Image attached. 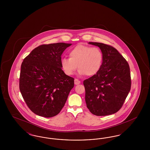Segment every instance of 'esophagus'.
Instances as JSON below:
<instances>
[{
  "mask_svg": "<svg viewBox=\"0 0 150 150\" xmlns=\"http://www.w3.org/2000/svg\"><path fill=\"white\" fill-rule=\"evenodd\" d=\"M74 83H75V85H78V84L80 83V81L78 79H75Z\"/></svg>",
  "mask_w": 150,
  "mask_h": 150,
  "instance_id": "esophagus-1",
  "label": "esophagus"
}]
</instances>
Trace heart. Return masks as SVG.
<instances>
[{
    "label": "heart",
    "mask_w": 150,
    "mask_h": 150,
    "mask_svg": "<svg viewBox=\"0 0 150 150\" xmlns=\"http://www.w3.org/2000/svg\"><path fill=\"white\" fill-rule=\"evenodd\" d=\"M70 58H63L61 65L64 73L71 75L78 67L80 75L91 76L100 71L103 62V53L99 48L80 44L69 52Z\"/></svg>",
    "instance_id": "heart-1"
}]
</instances>
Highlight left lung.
<instances>
[{"label": "left lung", "instance_id": "8db88e82", "mask_svg": "<svg viewBox=\"0 0 150 150\" xmlns=\"http://www.w3.org/2000/svg\"><path fill=\"white\" fill-rule=\"evenodd\" d=\"M103 53L100 71L83 81L86 106L97 116L113 114L121 108L131 87L130 68L126 59L115 48L97 42Z\"/></svg>", "mask_w": 150, "mask_h": 150}]
</instances>
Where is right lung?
Listing matches in <instances>:
<instances>
[{
    "label": "right lung",
    "mask_w": 150,
    "mask_h": 150,
    "mask_svg": "<svg viewBox=\"0 0 150 150\" xmlns=\"http://www.w3.org/2000/svg\"><path fill=\"white\" fill-rule=\"evenodd\" d=\"M72 44H43L25 58L21 67L20 90L29 108L45 117L57 115L74 86V79L64 74L61 55Z\"/></svg>",
    "instance_id": "1"
}]
</instances>
